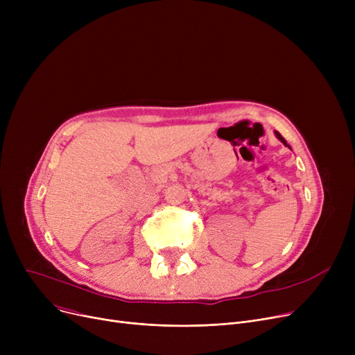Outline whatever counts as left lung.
Instances as JSON below:
<instances>
[{
    "mask_svg": "<svg viewBox=\"0 0 355 355\" xmlns=\"http://www.w3.org/2000/svg\"><path fill=\"white\" fill-rule=\"evenodd\" d=\"M275 135H276V138H277V139H279V141H281V142H282V144H284V145H285V146H288V148H291V146H289V145H288V142H286V141H285V138H284V137H282V135H281V134H279V132H277V130H275Z\"/></svg>",
    "mask_w": 355,
    "mask_h": 355,
    "instance_id": "left-lung-1",
    "label": "left lung"
}]
</instances>
